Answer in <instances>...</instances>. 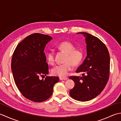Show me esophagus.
<instances>
[{"label": "esophagus", "instance_id": "1", "mask_svg": "<svg viewBox=\"0 0 121 121\" xmlns=\"http://www.w3.org/2000/svg\"><path fill=\"white\" fill-rule=\"evenodd\" d=\"M60 80H67L68 78L67 77H60Z\"/></svg>", "mask_w": 121, "mask_h": 121}]
</instances>
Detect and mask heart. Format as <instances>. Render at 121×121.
<instances>
[{
    "label": "heart",
    "instance_id": "1",
    "mask_svg": "<svg viewBox=\"0 0 121 121\" xmlns=\"http://www.w3.org/2000/svg\"><path fill=\"white\" fill-rule=\"evenodd\" d=\"M57 48L66 53L65 60L66 63L55 66L52 70V73L55 76L65 77L73 69V65H77L80 63L83 57V53L81 49L75 48L74 45L68 41L58 44ZM46 57L48 62L53 64L54 62V52L52 50L48 51Z\"/></svg>",
    "mask_w": 121,
    "mask_h": 121
}]
</instances>
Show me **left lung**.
I'll return each mask as SVG.
<instances>
[{
    "label": "left lung",
    "mask_w": 121,
    "mask_h": 121,
    "mask_svg": "<svg viewBox=\"0 0 121 121\" xmlns=\"http://www.w3.org/2000/svg\"><path fill=\"white\" fill-rule=\"evenodd\" d=\"M85 37L87 56L76 70L82 77L71 76L75 85L69 92L73 99L87 101L95 98L104 89L109 80L110 55L107 46L99 39L86 32H78Z\"/></svg>",
    "instance_id": "obj_1"
}]
</instances>
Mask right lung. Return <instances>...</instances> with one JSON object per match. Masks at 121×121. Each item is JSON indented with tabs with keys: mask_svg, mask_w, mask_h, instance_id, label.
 <instances>
[{
	"mask_svg": "<svg viewBox=\"0 0 121 121\" xmlns=\"http://www.w3.org/2000/svg\"><path fill=\"white\" fill-rule=\"evenodd\" d=\"M52 38L40 33L31 34L20 43L11 60V70L16 85L24 97L35 102L44 101L52 95L58 77H40L48 73L44 48Z\"/></svg>",
	"mask_w": 121,
	"mask_h": 121,
	"instance_id": "add662e5",
	"label": "right lung"
}]
</instances>
